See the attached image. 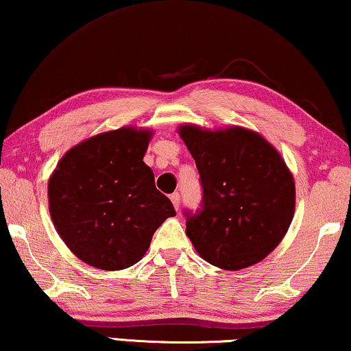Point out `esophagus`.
I'll use <instances>...</instances> for the list:
<instances>
[{
  "mask_svg": "<svg viewBox=\"0 0 351 351\" xmlns=\"http://www.w3.org/2000/svg\"><path fill=\"white\" fill-rule=\"evenodd\" d=\"M170 200H171V203H173V206H175V209L178 211V208H180V200H181L180 193H178V192L171 193V195H170Z\"/></svg>",
  "mask_w": 351,
  "mask_h": 351,
  "instance_id": "esophagus-1",
  "label": "esophagus"
}]
</instances>
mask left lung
I'll return each instance as SVG.
<instances>
[{
	"instance_id": "left-lung-1",
	"label": "left lung",
	"mask_w": 351,
	"mask_h": 351,
	"mask_svg": "<svg viewBox=\"0 0 351 351\" xmlns=\"http://www.w3.org/2000/svg\"><path fill=\"white\" fill-rule=\"evenodd\" d=\"M178 134L203 186L202 211L186 223L197 254L227 271L258 263L284 239L295 214V178L284 158L241 125L181 124Z\"/></svg>"
}]
</instances>
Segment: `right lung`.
Wrapping results in <instances>:
<instances>
[{
  "instance_id": "1",
  "label": "right lung",
  "mask_w": 351,
  "mask_h": 351,
  "mask_svg": "<svg viewBox=\"0 0 351 351\" xmlns=\"http://www.w3.org/2000/svg\"><path fill=\"white\" fill-rule=\"evenodd\" d=\"M151 129L134 125L88 137L60 159L49 178V209L56 232L77 258L119 271L143 258L171 202L154 186L143 162Z\"/></svg>"
}]
</instances>
